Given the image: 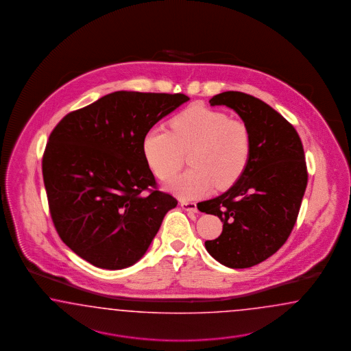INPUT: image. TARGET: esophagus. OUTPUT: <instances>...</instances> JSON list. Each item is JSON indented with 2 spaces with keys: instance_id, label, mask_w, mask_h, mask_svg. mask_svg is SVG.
<instances>
[{
  "instance_id": "34e87169",
  "label": "esophagus",
  "mask_w": 351,
  "mask_h": 351,
  "mask_svg": "<svg viewBox=\"0 0 351 351\" xmlns=\"http://www.w3.org/2000/svg\"><path fill=\"white\" fill-rule=\"evenodd\" d=\"M181 208L184 210V211H188V213H197L198 210H197V204L193 202H181L180 203Z\"/></svg>"
}]
</instances>
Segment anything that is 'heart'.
<instances>
[{
	"instance_id": "b5f03b06",
	"label": "heart",
	"mask_w": 351,
	"mask_h": 351,
	"mask_svg": "<svg viewBox=\"0 0 351 351\" xmlns=\"http://www.w3.org/2000/svg\"><path fill=\"white\" fill-rule=\"evenodd\" d=\"M171 132L152 128L143 138V154L150 170L167 179L180 169L182 153L191 150V170L171 178L165 189L181 199H197L232 186L245 172L251 156L250 130L220 110L191 106L170 122Z\"/></svg>"
}]
</instances>
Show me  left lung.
<instances>
[{"label": "left lung", "instance_id": "obj_1", "mask_svg": "<svg viewBox=\"0 0 351 351\" xmlns=\"http://www.w3.org/2000/svg\"><path fill=\"white\" fill-rule=\"evenodd\" d=\"M210 104L228 106L242 118L251 156L233 186L198 207L223 223L220 237L204 245L223 265L251 267L274 255L295 226L308 185L302 143L286 118L255 96L226 91Z\"/></svg>", "mask_w": 351, "mask_h": 351}]
</instances>
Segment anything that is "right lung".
I'll return each mask as SVG.
<instances>
[{
    "label": "right lung",
    "mask_w": 351,
    "mask_h": 351,
    "mask_svg": "<svg viewBox=\"0 0 351 351\" xmlns=\"http://www.w3.org/2000/svg\"><path fill=\"white\" fill-rule=\"evenodd\" d=\"M188 100L184 94L116 91L53 128L43 182L56 232L75 255L109 270L145 255L178 201L160 191L143 194L156 186L143 138Z\"/></svg>",
    "instance_id": "1"
}]
</instances>
